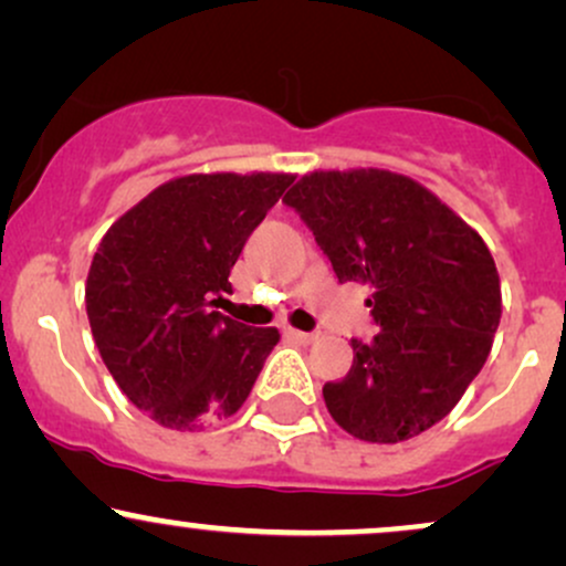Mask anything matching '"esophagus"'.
Wrapping results in <instances>:
<instances>
[{
  "mask_svg": "<svg viewBox=\"0 0 566 566\" xmlns=\"http://www.w3.org/2000/svg\"><path fill=\"white\" fill-rule=\"evenodd\" d=\"M284 335H287L290 339H295V343H303V345H311L318 339L316 332H301V329H284Z\"/></svg>",
  "mask_w": 566,
  "mask_h": 566,
  "instance_id": "obj_1",
  "label": "esophagus"
}]
</instances>
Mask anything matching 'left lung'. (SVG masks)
Instances as JSON below:
<instances>
[{"label": "left lung", "instance_id": "1", "mask_svg": "<svg viewBox=\"0 0 566 566\" xmlns=\"http://www.w3.org/2000/svg\"><path fill=\"white\" fill-rule=\"evenodd\" d=\"M339 282L371 290L379 332L353 339L343 382L324 385L332 419L366 442L417 438L478 377L501 322L488 244L408 176L358 168L303 176L284 195Z\"/></svg>", "mask_w": 566, "mask_h": 566}]
</instances>
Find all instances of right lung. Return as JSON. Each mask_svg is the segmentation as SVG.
Instances as JSON below:
<instances>
[{
    "mask_svg": "<svg viewBox=\"0 0 566 566\" xmlns=\"http://www.w3.org/2000/svg\"><path fill=\"white\" fill-rule=\"evenodd\" d=\"M292 184L287 174H192L149 192L102 237L86 316L107 371L168 430H202L240 411L274 326L213 311L231 265Z\"/></svg>",
    "mask_w": 566,
    "mask_h": 566,
    "instance_id": "right-lung-1",
    "label": "right lung"
}]
</instances>
